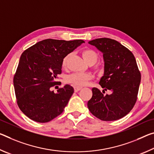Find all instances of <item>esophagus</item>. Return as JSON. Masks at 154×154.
I'll use <instances>...</instances> for the list:
<instances>
[{
    "instance_id": "1",
    "label": "esophagus",
    "mask_w": 154,
    "mask_h": 154,
    "mask_svg": "<svg viewBox=\"0 0 154 154\" xmlns=\"http://www.w3.org/2000/svg\"><path fill=\"white\" fill-rule=\"evenodd\" d=\"M82 88V87H79V86H75L74 87V90H75V92H78V91H79L80 90H81Z\"/></svg>"
}]
</instances>
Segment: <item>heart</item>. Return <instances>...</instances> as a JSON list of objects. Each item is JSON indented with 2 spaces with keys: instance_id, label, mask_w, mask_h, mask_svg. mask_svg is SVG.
<instances>
[{
  "instance_id": "1",
  "label": "heart",
  "mask_w": 154,
  "mask_h": 154,
  "mask_svg": "<svg viewBox=\"0 0 154 154\" xmlns=\"http://www.w3.org/2000/svg\"><path fill=\"white\" fill-rule=\"evenodd\" d=\"M82 55L85 61L90 65L95 64L97 62L99 55L96 51L87 48L82 51ZM69 55L64 56L62 61V66L63 68H66L68 59ZM94 70L99 74H102L104 71V68L101 65H97L94 67ZM92 79V75L90 72H75L68 75L66 79V81L75 86H83L86 85L88 82Z\"/></svg>"
}]
</instances>
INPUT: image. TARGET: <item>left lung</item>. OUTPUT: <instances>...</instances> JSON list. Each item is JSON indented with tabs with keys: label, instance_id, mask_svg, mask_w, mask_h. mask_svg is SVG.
<instances>
[{
	"label": "left lung",
	"instance_id": "8db88e82",
	"mask_svg": "<svg viewBox=\"0 0 154 154\" xmlns=\"http://www.w3.org/2000/svg\"><path fill=\"white\" fill-rule=\"evenodd\" d=\"M103 53L104 75L99 82L103 92L92 89V97L88 102L90 112L105 121L119 120L127 115L135 105L141 75L133 53L117 41L97 38L90 41ZM111 90L110 95L104 94Z\"/></svg>",
	"mask_w": 154,
	"mask_h": 154
}]
</instances>
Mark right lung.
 I'll return each instance as SVG.
<instances>
[{"mask_svg":"<svg viewBox=\"0 0 154 154\" xmlns=\"http://www.w3.org/2000/svg\"><path fill=\"white\" fill-rule=\"evenodd\" d=\"M84 42L46 39L22 53L14 77V90L19 108L31 120L46 123L64 111L74 89L66 84L55 93L52 88L59 84L63 58Z\"/></svg>","mask_w":154,"mask_h":154,"instance_id":"obj_1","label":"right lung"}]
</instances>
